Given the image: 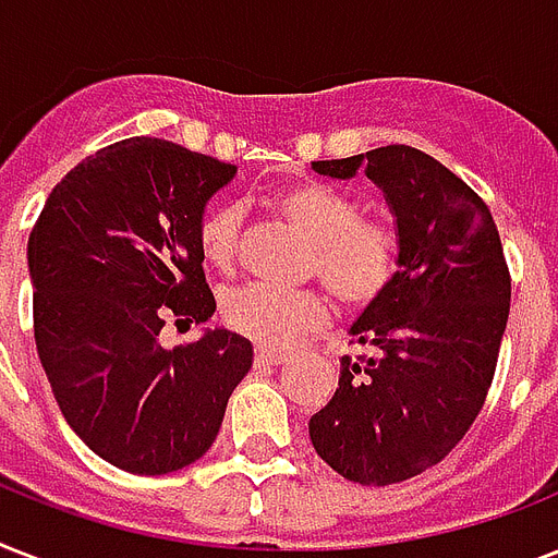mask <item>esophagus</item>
Returning a JSON list of instances; mask_svg holds the SVG:
<instances>
[{
    "instance_id": "34e87169",
    "label": "esophagus",
    "mask_w": 558,
    "mask_h": 558,
    "mask_svg": "<svg viewBox=\"0 0 558 558\" xmlns=\"http://www.w3.org/2000/svg\"><path fill=\"white\" fill-rule=\"evenodd\" d=\"M283 362H287V353H280V350L257 348V353H254V365L257 367H278Z\"/></svg>"
}]
</instances>
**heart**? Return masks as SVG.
I'll list each match as a JSON object with an SVG mask.
<instances>
[{
  "mask_svg": "<svg viewBox=\"0 0 558 558\" xmlns=\"http://www.w3.org/2000/svg\"><path fill=\"white\" fill-rule=\"evenodd\" d=\"M271 210L310 243L306 275L318 278L348 313H365L388 295L402 269V234L388 217L365 214V202L315 179L295 182L271 196ZM243 217L234 205H214L196 222L202 260L219 275L240 263ZM219 315L228 330L260 348H287L318 330L327 304L315 289H275L248 283L222 298Z\"/></svg>",
  "mask_w": 558,
  "mask_h": 558,
  "instance_id": "heart-1",
  "label": "heart"
}]
</instances>
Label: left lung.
<instances>
[{
	"instance_id": "obj_1",
	"label": "left lung",
	"mask_w": 558,
	"mask_h": 558,
	"mask_svg": "<svg viewBox=\"0 0 558 558\" xmlns=\"http://www.w3.org/2000/svg\"><path fill=\"white\" fill-rule=\"evenodd\" d=\"M385 191L402 234L388 295L353 324L365 356L341 359L339 388L310 420L324 463L362 486H388L437 466L481 414L510 318V266L486 202L428 153L388 144L313 161Z\"/></svg>"
}]
</instances>
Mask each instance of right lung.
<instances>
[{
  "label": "right lung",
  "mask_w": 558,
  "mask_h": 558,
  "mask_svg": "<svg viewBox=\"0 0 558 558\" xmlns=\"http://www.w3.org/2000/svg\"><path fill=\"white\" fill-rule=\"evenodd\" d=\"M234 165L135 135L48 193L28 240L34 341L65 423L98 458L168 475L217 440L252 344L210 330L165 350L168 322H208L196 222Z\"/></svg>",
  "instance_id": "add662e5"
}]
</instances>
